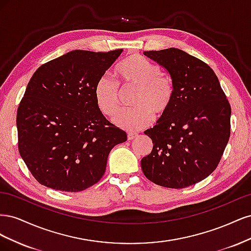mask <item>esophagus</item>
Masks as SVG:
<instances>
[{"label":"esophagus","instance_id":"obj_1","mask_svg":"<svg viewBox=\"0 0 251 251\" xmlns=\"http://www.w3.org/2000/svg\"><path fill=\"white\" fill-rule=\"evenodd\" d=\"M136 137H137V134L136 133H132V132L127 133V140H133Z\"/></svg>","mask_w":251,"mask_h":251}]
</instances>
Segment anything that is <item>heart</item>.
Masks as SVG:
<instances>
[{
  "instance_id": "heart-1",
  "label": "heart",
  "mask_w": 251,
  "mask_h": 251,
  "mask_svg": "<svg viewBox=\"0 0 251 251\" xmlns=\"http://www.w3.org/2000/svg\"><path fill=\"white\" fill-rule=\"evenodd\" d=\"M123 90L137 89L133 104L136 108L121 111L120 91L116 82L104 74L94 87V98L98 110L126 131H139L151 125L155 114L161 116L170 109L174 97L172 80L162 74L161 68L140 55H131L115 69Z\"/></svg>"
}]
</instances>
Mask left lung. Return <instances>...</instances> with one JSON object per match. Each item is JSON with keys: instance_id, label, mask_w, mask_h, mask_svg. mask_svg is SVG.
Masks as SVG:
<instances>
[{"instance_id": "8db88e82", "label": "left lung", "mask_w": 251, "mask_h": 251, "mask_svg": "<svg viewBox=\"0 0 251 251\" xmlns=\"http://www.w3.org/2000/svg\"><path fill=\"white\" fill-rule=\"evenodd\" d=\"M143 54L170 74L174 97L154 127L153 141L141 159L142 172L155 184L184 188L208 177L219 164L230 136L231 109L211 68L177 48Z\"/></svg>"}]
</instances>
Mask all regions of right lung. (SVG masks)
<instances>
[{
	"label": "right lung",
	"mask_w": 251,
	"mask_h": 251,
	"mask_svg": "<svg viewBox=\"0 0 251 251\" xmlns=\"http://www.w3.org/2000/svg\"><path fill=\"white\" fill-rule=\"evenodd\" d=\"M123 51L68 52L29 80L17 114L19 151L42 185L63 192L92 186L103 176L111 150L126 140L94 98L96 81Z\"/></svg>",
	"instance_id": "obj_1"
}]
</instances>
